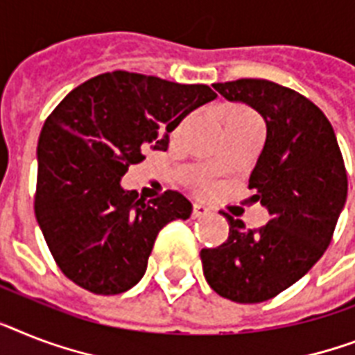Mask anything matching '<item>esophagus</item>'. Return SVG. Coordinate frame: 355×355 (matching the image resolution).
<instances>
[{"label":"esophagus","mask_w":355,"mask_h":355,"mask_svg":"<svg viewBox=\"0 0 355 355\" xmlns=\"http://www.w3.org/2000/svg\"><path fill=\"white\" fill-rule=\"evenodd\" d=\"M209 211H211V209H209L206 204H195V206H193V218L206 217V215H209Z\"/></svg>","instance_id":"esophagus-1"}]
</instances>
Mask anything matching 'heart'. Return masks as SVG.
Instances as JSON below:
<instances>
[{"label": "heart", "instance_id": "1", "mask_svg": "<svg viewBox=\"0 0 355 355\" xmlns=\"http://www.w3.org/2000/svg\"><path fill=\"white\" fill-rule=\"evenodd\" d=\"M233 116H255L250 109L243 107V105H232V107H227L226 111V118H233Z\"/></svg>", "mask_w": 355, "mask_h": 355}]
</instances>
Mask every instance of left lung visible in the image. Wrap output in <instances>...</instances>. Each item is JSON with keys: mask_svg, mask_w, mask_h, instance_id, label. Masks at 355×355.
Masks as SVG:
<instances>
[{"mask_svg": "<svg viewBox=\"0 0 355 355\" xmlns=\"http://www.w3.org/2000/svg\"><path fill=\"white\" fill-rule=\"evenodd\" d=\"M213 87L264 118L266 142L250 189L270 220L246 230L241 218L226 215V243L200 252L204 277L230 301L262 302L304 277L327 252L347 202V171L332 123L308 98L253 78Z\"/></svg>", "mask_w": 355, "mask_h": 355, "instance_id": "8db88e82", "label": "left lung"}]
</instances>
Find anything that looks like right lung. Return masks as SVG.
<instances>
[{
    "mask_svg": "<svg viewBox=\"0 0 355 355\" xmlns=\"http://www.w3.org/2000/svg\"><path fill=\"white\" fill-rule=\"evenodd\" d=\"M217 94L202 83L112 71L73 89L37 140L34 211L54 261L98 295L128 292L146 273L158 232L189 218L178 191L146 200L122 187L146 151H166L169 132Z\"/></svg>",
    "mask_w": 355,
    "mask_h": 355,
    "instance_id": "obj_1",
    "label": "right lung"
}]
</instances>
